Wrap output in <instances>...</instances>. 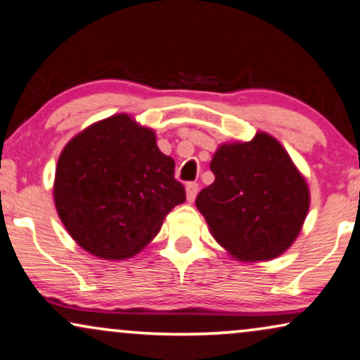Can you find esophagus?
I'll return each instance as SVG.
<instances>
[{
  "label": "esophagus",
  "instance_id": "1",
  "mask_svg": "<svg viewBox=\"0 0 360 360\" xmlns=\"http://www.w3.org/2000/svg\"><path fill=\"white\" fill-rule=\"evenodd\" d=\"M199 191V184L198 183H188L186 184V196H188V201H194L196 194Z\"/></svg>",
  "mask_w": 360,
  "mask_h": 360
}]
</instances>
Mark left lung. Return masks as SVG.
<instances>
[{"label":"left lung","mask_w":360,"mask_h":360,"mask_svg":"<svg viewBox=\"0 0 360 360\" xmlns=\"http://www.w3.org/2000/svg\"><path fill=\"white\" fill-rule=\"evenodd\" d=\"M214 183L196 206L219 245L240 259H271L293 243L309 211V188L287 150L259 132L216 150Z\"/></svg>","instance_id":"8db88e82"}]
</instances>
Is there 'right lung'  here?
I'll list each match as a JSON object with an SVG mask.
<instances>
[{
	"mask_svg": "<svg viewBox=\"0 0 360 360\" xmlns=\"http://www.w3.org/2000/svg\"><path fill=\"white\" fill-rule=\"evenodd\" d=\"M174 161L150 129L119 114L68 142L56 164L55 206L82 248L105 259L139 253L186 201Z\"/></svg>",
	"mask_w": 360,
	"mask_h": 360,
	"instance_id": "1",
	"label": "right lung"
}]
</instances>
